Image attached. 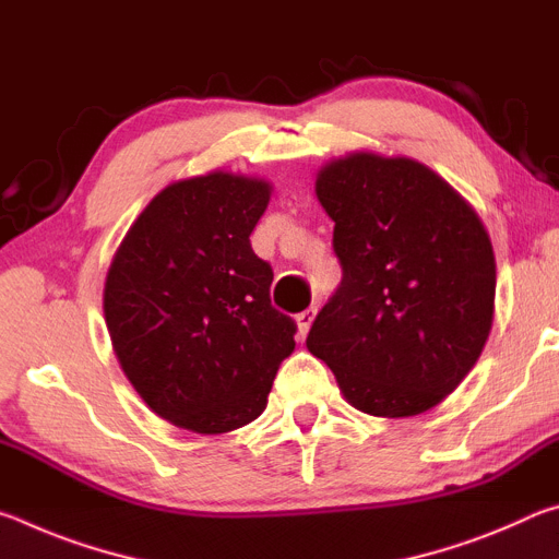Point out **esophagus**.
Here are the masks:
<instances>
[{"instance_id":"34e87169","label":"esophagus","mask_w":559,"mask_h":559,"mask_svg":"<svg viewBox=\"0 0 559 559\" xmlns=\"http://www.w3.org/2000/svg\"><path fill=\"white\" fill-rule=\"evenodd\" d=\"M316 313H318L316 308H308V310H302V313L296 316V323H298V333H300V335H306L308 330H310V325H313Z\"/></svg>"}]
</instances>
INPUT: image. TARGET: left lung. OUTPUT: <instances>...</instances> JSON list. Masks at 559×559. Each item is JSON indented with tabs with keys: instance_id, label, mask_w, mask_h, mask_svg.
I'll return each mask as SVG.
<instances>
[{
	"instance_id": "obj_1",
	"label": "left lung",
	"mask_w": 559,
	"mask_h": 559,
	"mask_svg": "<svg viewBox=\"0 0 559 559\" xmlns=\"http://www.w3.org/2000/svg\"><path fill=\"white\" fill-rule=\"evenodd\" d=\"M343 281L306 345L372 416L431 409L471 372L493 325L496 257L478 214L409 157L353 153L318 173Z\"/></svg>"
}]
</instances>
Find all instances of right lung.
Here are the masks:
<instances>
[{"instance_id":"add662e5","label":"right lung","mask_w":559,"mask_h":559,"mask_svg":"<svg viewBox=\"0 0 559 559\" xmlns=\"http://www.w3.org/2000/svg\"><path fill=\"white\" fill-rule=\"evenodd\" d=\"M271 185L210 173L165 187L108 269L103 313L122 372L157 416L226 433L266 409L296 323L271 306L273 271L249 236Z\"/></svg>"}]
</instances>
